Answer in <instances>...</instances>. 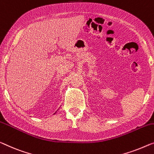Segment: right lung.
I'll use <instances>...</instances> for the list:
<instances>
[{
  "mask_svg": "<svg viewBox=\"0 0 154 154\" xmlns=\"http://www.w3.org/2000/svg\"><path fill=\"white\" fill-rule=\"evenodd\" d=\"M55 113H54V114H55Z\"/></svg>",
  "mask_w": 154,
  "mask_h": 154,
  "instance_id": "add662e5",
  "label": "right lung"
}]
</instances>
